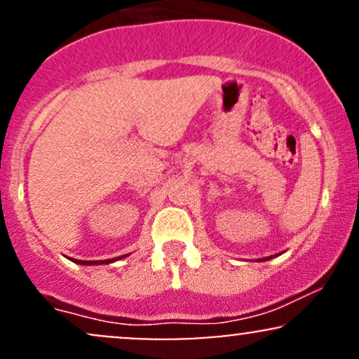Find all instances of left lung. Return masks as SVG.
<instances>
[{
  "instance_id": "obj_1",
  "label": "left lung",
  "mask_w": 359,
  "mask_h": 359,
  "mask_svg": "<svg viewBox=\"0 0 359 359\" xmlns=\"http://www.w3.org/2000/svg\"><path fill=\"white\" fill-rule=\"evenodd\" d=\"M263 259H265V258H263Z\"/></svg>"
}]
</instances>
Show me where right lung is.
I'll return each instance as SVG.
<instances>
[{"label":"right lung","mask_w":359,"mask_h":359,"mask_svg":"<svg viewBox=\"0 0 359 359\" xmlns=\"http://www.w3.org/2000/svg\"><path fill=\"white\" fill-rule=\"evenodd\" d=\"M126 255H123V257H118V258H125ZM116 258L113 259H96V262H82V259H76V263H79V265H102V263H111L114 262Z\"/></svg>","instance_id":"right-lung-1"}]
</instances>
